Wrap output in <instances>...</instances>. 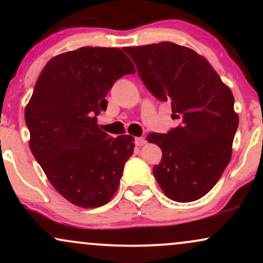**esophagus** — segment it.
<instances>
[{
	"instance_id": "obj_1",
	"label": "esophagus",
	"mask_w": 263,
	"mask_h": 263,
	"mask_svg": "<svg viewBox=\"0 0 263 263\" xmlns=\"http://www.w3.org/2000/svg\"><path fill=\"white\" fill-rule=\"evenodd\" d=\"M146 140H144L143 137H137L135 140V144L136 146H138V147H141V146H144V144H146Z\"/></svg>"
}]
</instances>
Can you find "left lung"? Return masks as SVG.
<instances>
[{
  "label": "left lung",
  "instance_id": "obj_1",
  "mask_svg": "<svg viewBox=\"0 0 263 263\" xmlns=\"http://www.w3.org/2000/svg\"><path fill=\"white\" fill-rule=\"evenodd\" d=\"M125 52L155 98L172 104L182 125L147 140L162 149L153 167L157 182L172 200L189 203L218 183L231 159L238 126L234 95L206 59L172 42L127 47Z\"/></svg>",
  "mask_w": 263,
  "mask_h": 263
}]
</instances>
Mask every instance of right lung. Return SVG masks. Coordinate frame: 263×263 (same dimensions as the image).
I'll return each instance as SVG.
<instances>
[{"mask_svg": "<svg viewBox=\"0 0 263 263\" xmlns=\"http://www.w3.org/2000/svg\"><path fill=\"white\" fill-rule=\"evenodd\" d=\"M119 48L83 47L45 64L25 110L29 147L57 192L71 204L98 208L120 185L134 153V137H110L99 128L115 81L134 74Z\"/></svg>", "mask_w": 263, "mask_h": 263, "instance_id": "add662e5", "label": "right lung"}]
</instances>
